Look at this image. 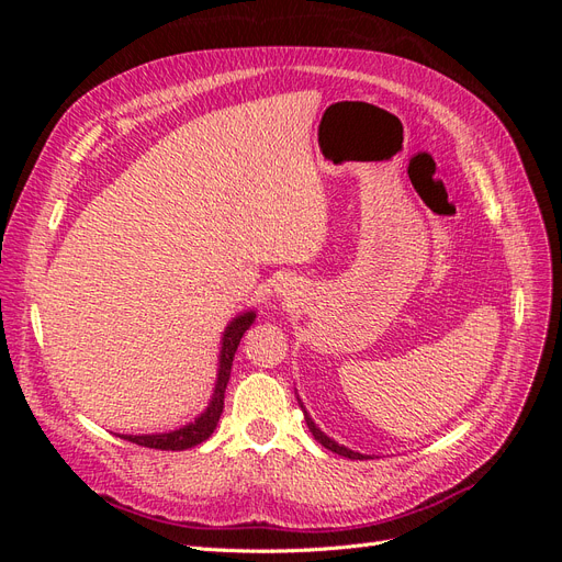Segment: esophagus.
Listing matches in <instances>:
<instances>
[{
	"label": "esophagus",
	"instance_id": "esophagus-1",
	"mask_svg": "<svg viewBox=\"0 0 562 562\" xmlns=\"http://www.w3.org/2000/svg\"><path fill=\"white\" fill-rule=\"evenodd\" d=\"M277 293L279 295H283V297H295V293H297V288H295V283L293 281H281V283H277Z\"/></svg>",
	"mask_w": 562,
	"mask_h": 562
}]
</instances>
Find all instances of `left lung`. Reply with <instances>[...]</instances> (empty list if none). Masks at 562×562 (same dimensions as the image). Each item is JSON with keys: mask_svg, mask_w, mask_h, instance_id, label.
I'll return each instance as SVG.
<instances>
[{"mask_svg": "<svg viewBox=\"0 0 562 562\" xmlns=\"http://www.w3.org/2000/svg\"><path fill=\"white\" fill-rule=\"evenodd\" d=\"M300 401V398H297ZM300 407H302V413H304V419H307V427H310V431H312V436L318 440V443L323 446V448H328L330 452H335V454H342V457H347V459H370L372 454H363V452H356V450H351V448H347V446H339L337 440H333L330 436H326L323 434L318 427H316V422L310 417V413L304 411V403L300 401Z\"/></svg>", "mask_w": 562, "mask_h": 562, "instance_id": "left-lung-1", "label": "left lung"}]
</instances>
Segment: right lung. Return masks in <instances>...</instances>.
Listing matches in <instances>:
<instances>
[{
	"instance_id": "add662e5",
	"label": "right lung",
	"mask_w": 562,
	"mask_h": 562,
	"mask_svg": "<svg viewBox=\"0 0 562 562\" xmlns=\"http://www.w3.org/2000/svg\"><path fill=\"white\" fill-rule=\"evenodd\" d=\"M255 321V310L236 314L223 333V339H220V356H217V375H215V386H213V396L199 417L194 422H187L182 427L173 431H161V434H116L119 438L128 440V443L143 446V448H155V450H187L194 448L206 440L220 422V415H223L225 407V389L229 382V372H232V361L236 347H239L244 333L252 326Z\"/></svg>"
}]
</instances>
